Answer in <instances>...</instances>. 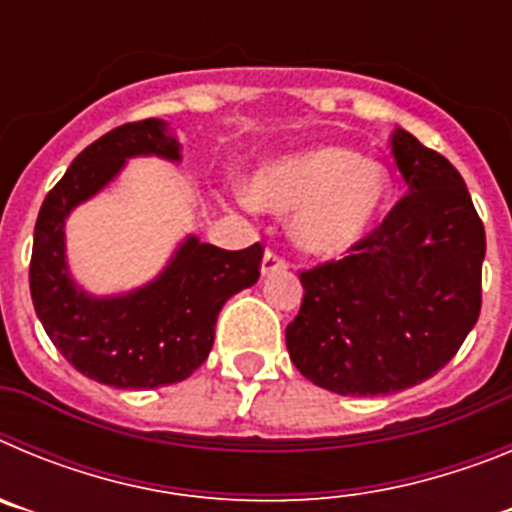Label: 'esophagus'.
I'll return each mask as SVG.
<instances>
[{
	"label": "esophagus",
	"instance_id": "obj_1",
	"mask_svg": "<svg viewBox=\"0 0 512 512\" xmlns=\"http://www.w3.org/2000/svg\"><path fill=\"white\" fill-rule=\"evenodd\" d=\"M287 266H289L287 259H282L277 251H266L264 259H261V274L269 277V274H274V271H284Z\"/></svg>",
	"mask_w": 512,
	"mask_h": 512
}]
</instances>
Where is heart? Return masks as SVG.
Wrapping results in <instances>:
<instances>
[{
	"label": "heart",
	"mask_w": 512,
	"mask_h": 512,
	"mask_svg": "<svg viewBox=\"0 0 512 512\" xmlns=\"http://www.w3.org/2000/svg\"><path fill=\"white\" fill-rule=\"evenodd\" d=\"M387 169L341 146H318L269 161L248 182L253 207L297 212L292 238L312 256L336 259L369 238L390 205Z\"/></svg>",
	"instance_id": "b5f03b06"
}]
</instances>
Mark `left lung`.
Returning <instances> with one entry per match:
<instances>
[{"mask_svg": "<svg viewBox=\"0 0 512 512\" xmlns=\"http://www.w3.org/2000/svg\"><path fill=\"white\" fill-rule=\"evenodd\" d=\"M408 194L341 261L302 271L289 359L323 390H408L449 364L482 307L485 225L459 171L408 130L392 133Z\"/></svg>", "mask_w": 512, "mask_h": 512, "instance_id": "left-lung-1", "label": "left lung"}]
</instances>
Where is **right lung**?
Masks as SVG:
<instances>
[{
    "label": "right lung",
    "mask_w": 512,
    "mask_h": 512,
    "mask_svg": "<svg viewBox=\"0 0 512 512\" xmlns=\"http://www.w3.org/2000/svg\"><path fill=\"white\" fill-rule=\"evenodd\" d=\"M182 161L169 122H128L84 148L38 212L30 295L53 346L74 369L117 390L184 382L205 364L225 302L259 279V243L243 251L187 235L156 279L122 295L97 297L76 284L66 261V217L125 169L128 158Z\"/></svg>",
    "instance_id": "1"
}]
</instances>
